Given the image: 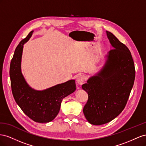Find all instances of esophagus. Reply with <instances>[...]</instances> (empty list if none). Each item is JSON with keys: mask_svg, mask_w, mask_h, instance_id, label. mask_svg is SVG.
<instances>
[{"mask_svg": "<svg viewBox=\"0 0 146 146\" xmlns=\"http://www.w3.org/2000/svg\"><path fill=\"white\" fill-rule=\"evenodd\" d=\"M84 76L82 75V74H81V75H79L77 78H76V82L78 84L82 85L83 84V82L84 81Z\"/></svg>", "mask_w": 146, "mask_h": 146, "instance_id": "34e87169", "label": "esophagus"}]
</instances>
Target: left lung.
I'll return each instance as SVG.
<instances>
[{
	"label": "left lung",
	"mask_w": 146,
	"mask_h": 146,
	"mask_svg": "<svg viewBox=\"0 0 146 146\" xmlns=\"http://www.w3.org/2000/svg\"><path fill=\"white\" fill-rule=\"evenodd\" d=\"M106 33L113 49L101 72L82 86L88 94L83 112L87 121L95 125L110 122L121 113L135 78L130 50L111 32Z\"/></svg>",
	"instance_id": "obj_1"
}]
</instances>
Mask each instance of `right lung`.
<instances>
[{"mask_svg": "<svg viewBox=\"0 0 146 146\" xmlns=\"http://www.w3.org/2000/svg\"><path fill=\"white\" fill-rule=\"evenodd\" d=\"M33 31L16 47L11 60L10 77L12 94L16 103L28 117L36 122H51L58 114L64 98L76 90L74 80L57 84L46 90L32 89L25 81L21 70L23 44L30 38Z\"/></svg>", "mask_w": 146, "mask_h": 146, "instance_id": "add662e5", "label": "right lung"}]
</instances>
